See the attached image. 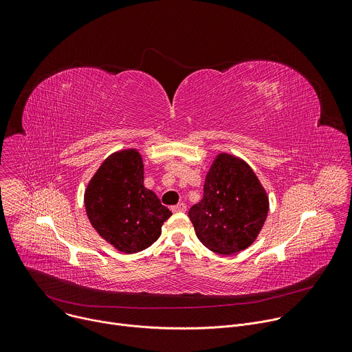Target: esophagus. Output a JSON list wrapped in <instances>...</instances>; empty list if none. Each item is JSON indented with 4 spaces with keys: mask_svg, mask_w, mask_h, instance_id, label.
I'll list each match as a JSON object with an SVG mask.
<instances>
[{
    "mask_svg": "<svg viewBox=\"0 0 352 352\" xmlns=\"http://www.w3.org/2000/svg\"><path fill=\"white\" fill-rule=\"evenodd\" d=\"M171 212L173 213H184V212H186V205L185 204H178V205L171 208Z\"/></svg>",
    "mask_w": 352,
    "mask_h": 352,
    "instance_id": "obj_1",
    "label": "esophagus"
}]
</instances>
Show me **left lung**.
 Segmentation results:
<instances>
[{
    "mask_svg": "<svg viewBox=\"0 0 352 352\" xmlns=\"http://www.w3.org/2000/svg\"><path fill=\"white\" fill-rule=\"evenodd\" d=\"M269 213V196L250 166L217 153L206 174L204 197L189 210L196 236L216 254L232 255L252 245Z\"/></svg>",
    "mask_w": 352,
    "mask_h": 352,
    "instance_id": "1",
    "label": "left lung"
}]
</instances>
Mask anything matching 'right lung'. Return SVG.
Listing matches in <instances>:
<instances>
[{
    "mask_svg": "<svg viewBox=\"0 0 352 352\" xmlns=\"http://www.w3.org/2000/svg\"><path fill=\"white\" fill-rule=\"evenodd\" d=\"M143 160L135 147L117 150L85 189V209L96 232L122 254L155 243L171 212L143 185Z\"/></svg>",
    "mask_w": 352,
    "mask_h": 352,
    "instance_id": "1",
    "label": "right lung"
}]
</instances>
